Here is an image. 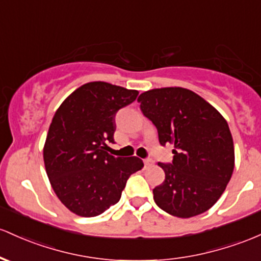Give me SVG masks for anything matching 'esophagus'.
Listing matches in <instances>:
<instances>
[{
	"label": "esophagus",
	"mask_w": 261,
	"mask_h": 261,
	"mask_svg": "<svg viewBox=\"0 0 261 261\" xmlns=\"http://www.w3.org/2000/svg\"><path fill=\"white\" fill-rule=\"evenodd\" d=\"M153 160L152 159H146L145 161H144V163H145V166L146 167H150V166H152L153 165Z\"/></svg>",
	"instance_id": "1"
}]
</instances>
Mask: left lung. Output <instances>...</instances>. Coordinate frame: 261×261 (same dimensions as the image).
Masks as SVG:
<instances>
[{"label": "left lung", "mask_w": 261, "mask_h": 261, "mask_svg": "<svg viewBox=\"0 0 261 261\" xmlns=\"http://www.w3.org/2000/svg\"><path fill=\"white\" fill-rule=\"evenodd\" d=\"M137 101L152 121L160 144H172V163L159 166L165 181L153 188L162 211L191 218L216 204L234 170V144L228 122L216 108L188 89H152Z\"/></svg>", "instance_id": "obj_1"}]
</instances>
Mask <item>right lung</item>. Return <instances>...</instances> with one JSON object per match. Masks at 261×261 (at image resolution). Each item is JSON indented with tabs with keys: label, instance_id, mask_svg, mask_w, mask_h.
Wrapping results in <instances>:
<instances>
[{
	"label": "right lung",
	"instance_id": "right-lung-1",
	"mask_svg": "<svg viewBox=\"0 0 261 261\" xmlns=\"http://www.w3.org/2000/svg\"><path fill=\"white\" fill-rule=\"evenodd\" d=\"M139 91L91 82L70 94L54 114L43 148L51 188L70 212L96 217L121 198L128 177L144 167L139 157H114L115 115Z\"/></svg>",
	"mask_w": 261,
	"mask_h": 261
}]
</instances>
